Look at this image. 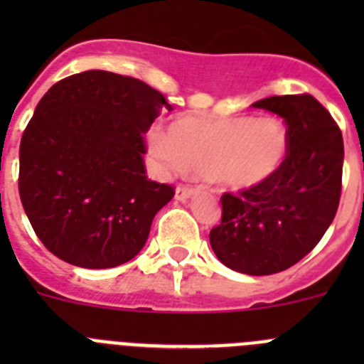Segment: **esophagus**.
<instances>
[{
    "mask_svg": "<svg viewBox=\"0 0 364 364\" xmlns=\"http://www.w3.org/2000/svg\"><path fill=\"white\" fill-rule=\"evenodd\" d=\"M195 191H197V189L193 188V186H186V184H180L178 188H176V191H175V198L176 200H188V198H191L193 195H195Z\"/></svg>",
    "mask_w": 364,
    "mask_h": 364,
    "instance_id": "esophagus-1",
    "label": "esophagus"
}]
</instances>
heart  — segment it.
<instances>
[{"label": "heart", "instance_id": "obj_1", "mask_svg": "<svg viewBox=\"0 0 364 364\" xmlns=\"http://www.w3.org/2000/svg\"><path fill=\"white\" fill-rule=\"evenodd\" d=\"M149 149L167 167H188L228 189H252L277 175L288 131L273 117H178L167 134L153 131Z\"/></svg>", "mask_w": 364, "mask_h": 364}]
</instances>
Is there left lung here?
Wrapping results in <instances>:
<instances>
[{
  "label": "left lung",
  "instance_id": "left-lung-1",
  "mask_svg": "<svg viewBox=\"0 0 364 364\" xmlns=\"http://www.w3.org/2000/svg\"><path fill=\"white\" fill-rule=\"evenodd\" d=\"M253 107L284 118L288 154L268 182L222 195V220L210 231V242L228 268L272 275L297 264L332 224L345 147L332 114L308 92L269 96Z\"/></svg>",
  "mask_w": 364,
  "mask_h": 364
}]
</instances>
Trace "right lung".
Here are the masks:
<instances>
[{"label":"right lung","instance_id":"obj_1","mask_svg":"<svg viewBox=\"0 0 364 364\" xmlns=\"http://www.w3.org/2000/svg\"><path fill=\"white\" fill-rule=\"evenodd\" d=\"M166 96L142 80L85 70L45 92L21 136L19 198L58 259L114 268L133 259L175 188L147 178V133Z\"/></svg>","mask_w":364,"mask_h":364}]
</instances>
